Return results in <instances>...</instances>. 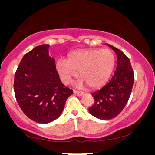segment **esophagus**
<instances>
[{
  "label": "esophagus",
  "instance_id": "34e87169",
  "mask_svg": "<svg viewBox=\"0 0 155 155\" xmlns=\"http://www.w3.org/2000/svg\"><path fill=\"white\" fill-rule=\"evenodd\" d=\"M73 92L75 93V94L78 95V96H82V95H83L84 94L83 92H80V91H77V90H74Z\"/></svg>",
  "mask_w": 155,
  "mask_h": 155
}]
</instances>
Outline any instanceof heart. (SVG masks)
Returning <instances> with one entry per match:
<instances>
[{"label":"heart","mask_w":155,"mask_h":155,"mask_svg":"<svg viewBox=\"0 0 155 155\" xmlns=\"http://www.w3.org/2000/svg\"><path fill=\"white\" fill-rule=\"evenodd\" d=\"M115 55L109 49H79L70 53L68 59L60 58L56 68L62 81L69 84L80 72L82 80L89 87L103 85L111 75L115 66Z\"/></svg>","instance_id":"obj_1"}]
</instances>
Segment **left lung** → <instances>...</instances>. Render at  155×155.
<instances>
[{"instance_id": "obj_1", "label": "left lung", "mask_w": 155, "mask_h": 155, "mask_svg": "<svg viewBox=\"0 0 155 155\" xmlns=\"http://www.w3.org/2000/svg\"><path fill=\"white\" fill-rule=\"evenodd\" d=\"M117 56V65L111 80L100 90L92 93L94 105L89 112L99 119L109 120L123 111L130 98L134 73L129 58L121 51L108 44Z\"/></svg>"}]
</instances>
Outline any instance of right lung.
Segmentation results:
<instances>
[{
  "instance_id": "add662e5",
  "label": "right lung",
  "mask_w": 155,
  "mask_h": 155,
  "mask_svg": "<svg viewBox=\"0 0 155 155\" xmlns=\"http://www.w3.org/2000/svg\"><path fill=\"white\" fill-rule=\"evenodd\" d=\"M48 46L42 44L27 53L15 74L17 101L27 117L39 124L58 118L73 92L61 82Z\"/></svg>"
}]
</instances>
